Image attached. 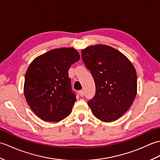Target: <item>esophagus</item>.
I'll list each match as a JSON object with an SVG mask.
<instances>
[{"label":"esophagus","mask_w":160,"mask_h":160,"mask_svg":"<svg viewBox=\"0 0 160 160\" xmlns=\"http://www.w3.org/2000/svg\"><path fill=\"white\" fill-rule=\"evenodd\" d=\"M79 94H80V96H81V97H83L84 96V91H79Z\"/></svg>","instance_id":"1"}]
</instances>
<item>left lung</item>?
I'll list each match as a JSON object with an SVG mask.
<instances>
[{
	"label": "left lung",
	"mask_w": 160,
	"mask_h": 160,
	"mask_svg": "<svg viewBox=\"0 0 160 160\" xmlns=\"http://www.w3.org/2000/svg\"><path fill=\"white\" fill-rule=\"evenodd\" d=\"M82 59L93 78L96 94L87 102L93 115L110 122L131 107L137 93V73L124 54L104 45L88 47Z\"/></svg>",
	"instance_id": "left-lung-1"
}]
</instances>
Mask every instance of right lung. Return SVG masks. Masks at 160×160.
I'll use <instances>...</instances> for the list:
<instances>
[{
    "mask_svg": "<svg viewBox=\"0 0 160 160\" xmlns=\"http://www.w3.org/2000/svg\"><path fill=\"white\" fill-rule=\"evenodd\" d=\"M80 58L72 47L59 48L37 57L29 64L24 94L29 107L41 120L59 122L71 113L76 98L68 71Z\"/></svg>",
    "mask_w": 160,
    "mask_h": 160,
    "instance_id": "add662e5",
    "label": "right lung"
}]
</instances>
